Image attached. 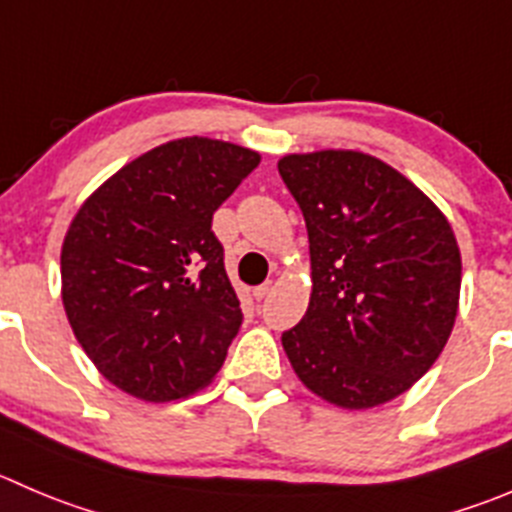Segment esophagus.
<instances>
[{
  "instance_id": "obj_1",
  "label": "esophagus",
  "mask_w": 512,
  "mask_h": 512,
  "mask_svg": "<svg viewBox=\"0 0 512 512\" xmlns=\"http://www.w3.org/2000/svg\"><path fill=\"white\" fill-rule=\"evenodd\" d=\"M271 289H274V284H271V281H266V284L256 286V289H253V299H256V301L266 299V296L271 294Z\"/></svg>"
}]
</instances>
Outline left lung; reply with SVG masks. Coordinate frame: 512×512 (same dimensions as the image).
<instances>
[{
    "label": "left lung",
    "mask_w": 512,
    "mask_h": 512,
    "mask_svg": "<svg viewBox=\"0 0 512 512\" xmlns=\"http://www.w3.org/2000/svg\"><path fill=\"white\" fill-rule=\"evenodd\" d=\"M304 213L311 301L281 334L301 382L332 405L399 397L440 357L460 299V248L440 208L394 168L354 150L286 155Z\"/></svg>",
    "instance_id": "obj_1"
}]
</instances>
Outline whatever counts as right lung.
<instances>
[{
	"instance_id": "add662e5",
	"label": "right lung",
	"mask_w": 512,
	"mask_h": 512,
	"mask_svg": "<svg viewBox=\"0 0 512 512\" xmlns=\"http://www.w3.org/2000/svg\"><path fill=\"white\" fill-rule=\"evenodd\" d=\"M259 153L211 138L153 148L102 183L62 243V301L102 377L145 402L206 387L241 329L213 213Z\"/></svg>"
}]
</instances>
